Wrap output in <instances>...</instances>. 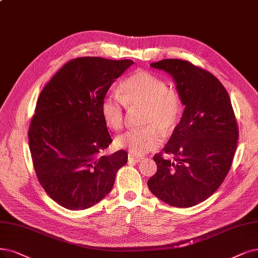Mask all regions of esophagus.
Here are the masks:
<instances>
[{
  "instance_id": "1",
  "label": "esophagus",
  "mask_w": 258,
  "mask_h": 258,
  "mask_svg": "<svg viewBox=\"0 0 258 258\" xmlns=\"http://www.w3.org/2000/svg\"><path fill=\"white\" fill-rule=\"evenodd\" d=\"M142 159V157H138L135 155L128 154V161H132V163H139V161Z\"/></svg>"
}]
</instances>
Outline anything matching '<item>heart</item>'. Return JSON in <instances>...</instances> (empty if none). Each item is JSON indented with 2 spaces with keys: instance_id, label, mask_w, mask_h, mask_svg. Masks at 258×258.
<instances>
[{
  "instance_id": "obj_1",
  "label": "heart",
  "mask_w": 258,
  "mask_h": 258,
  "mask_svg": "<svg viewBox=\"0 0 258 258\" xmlns=\"http://www.w3.org/2000/svg\"><path fill=\"white\" fill-rule=\"evenodd\" d=\"M145 107L142 128L132 130L116 138V145L135 156L145 155L163 142L160 130L172 132L182 116L179 94L168 89L167 83L155 74L137 70L120 86V94L107 93L102 100L101 112L106 125L114 132L124 126V108Z\"/></svg>"
}]
</instances>
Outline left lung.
Masks as SVG:
<instances>
[{
  "mask_svg": "<svg viewBox=\"0 0 258 258\" xmlns=\"http://www.w3.org/2000/svg\"><path fill=\"white\" fill-rule=\"evenodd\" d=\"M172 79L185 106L164 152L156 154L151 192L175 207H191L220 187L232 166L238 127L230 95L217 78L182 59L152 62Z\"/></svg>",
  "mask_w": 258,
  "mask_h": 258,
  "instance_id": "left-lung-1",
  "label": "left lung"
}]
</instances>
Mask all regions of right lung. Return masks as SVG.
Wrapping results in <instances>:
<instances>
[{
	"label": "right lung",
	"instance_id": "1",
	"mask_svg": "<svg viewBox=\"0 0 258 258\" xmlns=\"http://www.w3.org/2000/svg\"><path fill=\"white\" fill-rule=\"evenodd\" d=\"M133 63L101 57L72 59L37 101L28 132L33 165L45 192L67 209L82 211L100 202L126 164L124 150L101 154L111 142L101 103Z\"/></svg>",
	"mask_w": 258,
	"mask_h": 258
}]
</instances>
